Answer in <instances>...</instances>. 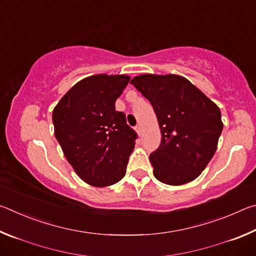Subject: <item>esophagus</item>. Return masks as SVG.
Masks as SVG:
<instances>
[{
	"instance_id": "obj_1",
	"label": "esophagus",
	"mask_w": 256,
	"mask_h": 256,
	"mask_svg": "<svg viewBox=\"0 0 256 256\" xmlns=\"http://www.w3.org/2000/svg\"><path fill=\"white\" fill-rule=\"evenodd\" d=\"M136 133L138 134V136H140L141 132H142V126H141V125H138V126L136 128Z\"/></svg>"
}]
</instances>
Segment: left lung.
I'll list each match as a JSON object with an SVG mask.
<instances>
[{
  "label": "left lung",
  "instance_id": "left-lung-1",
  "mask_svg": "<svg viewBox=\"0 0 256 256\" xmlns=\"http://www.w3.org/2000/svg\"><path fill=\"white\" fill-rule=\"evenodd\" d=\"M131 84L151 102L162 132V144L150 154L154 177L172 186L194 180L218 146L219 107L182 76L146 73Z\"/></svg>",
  "mask_w": 256,
  "mask_h": 256
}]
</instances>
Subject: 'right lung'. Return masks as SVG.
<instances>
[{
  "label": "right lung",
  "instance_id": "obj_1",
  "mask_svg": "<svg viewBox=\"0 0 256 256\" xmlns=\"http://www.w3.org/2000/svg\"><path fill=\"white\" fill-rule=\"evenodd\" d=\"M131 76L94 74L72 86L53 110L54 134L76 175L105 188L126 172L136 133L124 112L115 110Z\"/></svg>",
  "mask_w": 256,
  "mask_h": 256
}]
</instances>
